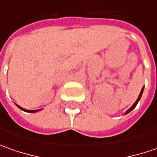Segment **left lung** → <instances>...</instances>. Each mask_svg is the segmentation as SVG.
Returning a JSON list of instances; mask_svg holds the SVG:
<instances>
[{
    "label": "left lung",
    "instance_id": "8db88e82",
    "mask_svg": "<svg viewBox=\"0 0 157 157\" xmlns=\"http://www.w3.org/2000/svg\"><path fill=\"white\" fill-rule=\"evenodd\" d=\"M143 90H144V86H143V87L142 88V91H141V93H140V94H139V96H138V98H137V100H136V102H135V103L133 104V105H132V106L130 107L128 110H127V111H126V113H125V114H128V113H130V112L132 111V110H133V109H134V108L136 107V105H137V103L139 102V100H141V98H142V93H143Z\"/></svg>",
    "mask_w": 157,
    "mask_h": 157
}]
</instances>
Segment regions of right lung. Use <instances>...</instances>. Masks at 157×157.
Instances as JSON below:
<instances>
[{
	"instance_id": "1",
	"label": "right lung",
	"mask_w": 157,
	"mask_h": 157,
	"mask_svg": "<svg viewBox=\"0 0 157 157\" xmlns=\"http://www.w3.org/2000/svg\"><path fill=\"white\" fill-rule=\"evenodd\" d=\"M15 105H16V106H17V107H19L21 110H22V111H24V112H27V113H36V112L42 110V109H37V110H27V109H25V108L21 107V106H20V105H18L17 104H15Z\"/></svg>"
}]
</instances>
